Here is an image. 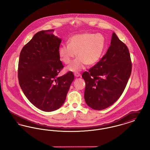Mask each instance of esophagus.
Returning <instances> with one entry per match:
<instances>
[{
    "label": "esophagus",
    "mask_w": 150,
    "mask_h": 150,
    "mask_svg": "<svg viewBox=\"0 0 150 150\" xmlns=\"http://www.w3.org/2000/svg\"><path fill=\"white\" fill-rule=\"evenodd\" d=\"M74 75H75V77H79V76H80L81 74L80 73H79V72H76V73L74 74Z\"/></svg>",
    "instance_id": "34e87169"
}]
</instances>
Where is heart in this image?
Returning <instances> with one entry per match:
<instances>
[{
    "mask_svg": "<svg viewBox=\"0 0 150 150\" xmlns=\"http://www.w3.org/2000/svg\"><path fill=\"white\" fill-rule=\"evenodd\" d=\"M69 44H62L59 48L58 54L65 64L71 63L67 69L72 72L80 71L86 64L92 65L97 62L102 56L105 46L103 36L100 34L82 33L76 34L69 39Z\"/></svg>",
    "mask_w": 150,
    "mask_h": 150,
    "instance_id": "obj_1",
    "label": "heart"
}]
</instances>
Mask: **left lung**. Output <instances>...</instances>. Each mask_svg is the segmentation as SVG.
I'll use <instances>...</instances> for the list:
<instances>
[{
  "mask_svg": "<svg viewBox=\"0 0 150 150\" xmlns=\"http://www.w3.org/2000/svg\"><path fill=\"white\" fill-rule=\"evenodd\" d=\"M127 46L113 33L111 45L100 61L82 74L88 106L102 110L112 105L123 93L132 72Z\"/></svg>",
  "mask_w": 150,
  "mask_h": 150,
  "instance_id": "obj_1",
  "label": "left lung"
}]
</instances>
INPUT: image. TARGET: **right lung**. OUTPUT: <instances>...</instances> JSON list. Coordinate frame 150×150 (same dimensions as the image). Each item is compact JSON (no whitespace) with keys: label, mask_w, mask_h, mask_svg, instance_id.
Returning a JSON list of instances; mask_svg holds the SVG:
<instances>
[{"label":"right lung","mask_w":150,"mask_h":150,"mask_svg":"<svg viewBox=\"0 0 150 150\" xmlns=\"http://www.w3.org/2000/svg\"><path fill=\"white\" fill-rule=\"evenodd\" d=\"M53 30L35 34L22 49L18 67L19 84L29 101L39 109L50 112L64 104L74 75L64 68L58 50L62 40Z\"/></svg>","instance_id":"add662e5"}]
</instances>
